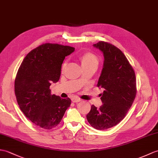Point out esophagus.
Segmentation results:
<instances>
[{
	"label": "esophagus",
	"mask_w": 158,
	"mask_h": 158,
	"mask_svg": "<svg viewBox=\"0 0 158 158\" xmlns=\"http://www.w3.org/2000/svg\"><path fill=\"white\" fill-rule=\"evenodd\" d=\"M71 100H72L73 102H74V103H77V102L81 101V100L80 98H77V97L73 98L71 99Z\"/></svg>",
	"instance_id": "esophagus-1"
}]
</instances>
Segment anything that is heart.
<instances>
[{
  "label": "heart",
  "instance_id": "obj_1",
  "mask_svg": "<svg viewBox=\"0 0 158 158\" xmlns=\"http://www.w3.org/2000/svg\"><path fill=\"white\" fill-rule=\"evenodd\" d=\"M81 62L83 65L88 64H98V58L96 55L92 53H85L81 57ZM66 67V62H64L62 66V70H64Z\"/></svg>",
  "mask_w": 158,
  "mask_h": 158
}]
</instances>
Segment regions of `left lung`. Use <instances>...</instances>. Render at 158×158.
Returning a JSON list of instances; mask_svg holds the SVG:
<instances>
[{
  "instance_id": "obj_1",
  "label": "left lung",
  "mask_w": 158,
  "mask_h": 158,
  "mask_svg": "<svg viewBox=\"0 0 158 158\" xmlns=\"http://www.w3.org/2000/svg\"><path fill=\"white\" fill-rule=\"evenodd\" d=\"M104 54V67L97 86L102 87L103 105H94L87 114L91 126L98 130H106L117 125L126 116L137 94L136 77L125 55L112 44L100 41L94 44Z\"/></svg>"
}]
</instances>
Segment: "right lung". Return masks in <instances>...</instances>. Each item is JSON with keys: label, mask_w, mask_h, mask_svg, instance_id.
Listing matches in <instances>:
<instances>
[{"label": "right lung", "mask_w": 158, "mask_h": 158, "mask_svg": "<svg viewBox=\"0 0 158 158\" xmlns=\"http://www.w3.org/2000/svg\"><path fill=\"white\" fill-rule=\"evenodd\" d=\"M75 48L46 43L30 51L18 69L15 79L17 104L31 122L46 130L60 123L71 106L70 98L51 94V83L58 81L65 56Z\"/></svg>", "instance_id": "right-lung-1"}]
</instances>
